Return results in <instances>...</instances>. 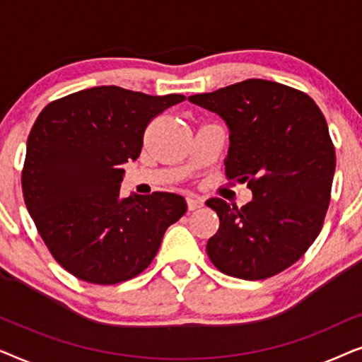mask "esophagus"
<instances>
[{"instance_id":"esophagus-1","label":"esophagus","mask_w":362,"mask_h":362,"mask_svg":"<svg viewBox=\"0 0 362 362\" xmlns=\"http://www.w3.org/2000/svg\"><path fill=\"white\" fill-rule=\"evenodd\" d=\"M186 204L189 211H196V209H199V207L204 206V201H202L201 197H187Z\"/></svg>"}]
</instances>
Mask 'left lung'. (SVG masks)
<instances>
[{
	"label": "left lung",
	"mask_w": 362,
	"mask_h": 362,
	"mask_svg": "<svg viewBox=\"0 0 362 362\" xmlns=\"http://www.w3.org/2000/svg\"><path fill=\"white\" fill-rule=\"evenodd\" d=\"M189 102L227 123L226 176L247 182L254 194L242 207L206 201L219 216L207 255L226 275L270 279L301 259L323 227L336 166L323 113L305 92L262 78Z\"/></svg>",
	"instance_id": "obj_1"
}]
</instances>
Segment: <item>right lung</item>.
Wrapping results in <instances>:
<instances>
[{
  "instance_id": "obj_1",
  "label": "right lung",
  "mask_w": 362,
  "mask_h": 362,
  "mask_svg": "<svg viewBox=\"0 0 362 362\" xmlns=\"http://www.w3.org/2000/svg\"><path fill=\"white\" fill-rule=\"evenodd\" d=\"M185 95L92 87L42 108L28 138L23 196L62 269L95 285L140 275L186 212L175 192L120 197L122 165L141 153L153 118Z\"/></svg>"
}]
</instances>
